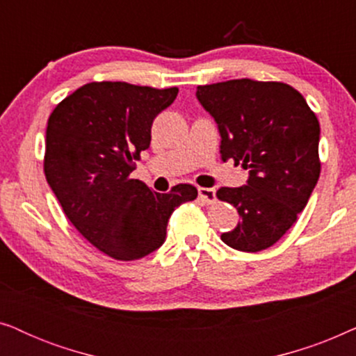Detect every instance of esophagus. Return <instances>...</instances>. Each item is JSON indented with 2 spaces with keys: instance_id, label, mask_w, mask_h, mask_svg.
Instances as JSON below:
<instances>
[{
  "instance_id": "34e87169",
  "label": "esophagus",
  "mask_w": 356,
  "mask_h": 356,
  "mask_svg": "<svg viewBox=\"0 0 356 356\" xmlns=\"http://www.w3.org/2000/svg\"><path fill=\"white\" fill-rule=\"evenodd\" d=\"M199 197L206 204H216V189L212 188H199Z\"/></svg>"
}]
</instances>
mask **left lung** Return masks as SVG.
I'll list each match as a JSON object with an SVG mask.
<instances>
[{
	"label": "left lung",
	"instance_id": "8db88e82",
	"mask_svg": "<svg viewBox=\"0 0 356 356\" xmlns=\"http://www.w3.org/2000/svg\"><path fill=\"white\" fill-rule=\"evenodd\" d=\"M196 95L217 121L223 162L250 170L246 186L217 191L241 216L222 241L238 251L267 250L290 230L318 183L319 121L284 82L232 79L199 86Z\"/></svg>",
	"mask_w": 356,
	"mask_h": 356
}]
</instances>
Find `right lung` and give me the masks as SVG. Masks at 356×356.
Wrapping results in <instances>:
<instances>
[{"mask_svg": "<svg viewBox=\"0 0 356 356\" xmlns=\"http://www.w3.org/2000/svg\"><path fill=\"white\" fill-rule=\"evenodd\" d=\"M177 95V87L89 82L48 118L47 181L76 230L113 259L136 261L162 246L175 209L197 197L193 184L160 194L131 178L155 116Z\"/></svg>", "mask_w": 356, "mask_h": 356, "instance_id": "add662e5", "label": "right lung"}]
</instances>
